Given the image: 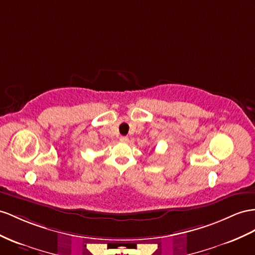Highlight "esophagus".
Wrapping results in <instances>:
<instances>
[{"label": "esophagus", "mask_w": 255, "mask_h": 255, "mask_svg": "<svg viewBox=\"0 0 255 255\" xmlns=\"http://www.w3.org/2000/svg\"><path fill=\"white\" fill-rule=\"evenodd\" d=\"M120 141L121 142H128V136H121Z\"/></svg>", "instance_id": "esophagus-1"}]
</instances>
